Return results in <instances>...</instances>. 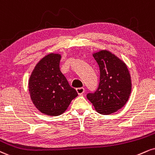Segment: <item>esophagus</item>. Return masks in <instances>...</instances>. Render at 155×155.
<instances>
[{"label": "esophagus", "instance_id": "obj_1", "mask_svg": "<svg viewBox=\"0 0 155 155\" xmlns=\"http://www.w3.org/2000/svg\"><path fill=\"white\" fill-rule=\"evenodd\" d=\"M76 92L78 93V94L79 95H82V94L84 93V88H83V87H80V88H77L76 89Z\"/></svg>", "mask_w": 155, "mask_h": 155}]
</instances>
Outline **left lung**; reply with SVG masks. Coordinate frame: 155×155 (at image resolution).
I'll use <instances>...</instances> for the list:
<instances>
[{"instance_id": "left-lung-1", "label": "left lung", "mask_w": 155, "mask_h": 155, "mask_svg": "<svg viewBox=\"0 0 155 155\" xmlns=\"http://www.w3.org/2000/svg\"><path fill=\"white\" fill-rule=\"evenodd\" d=\"M100 67V84L87 99L100 114L115 113L126 105L131 92V79L127 66L115 54L100 50L92 54Z\"/></svg>"}]
</instances>
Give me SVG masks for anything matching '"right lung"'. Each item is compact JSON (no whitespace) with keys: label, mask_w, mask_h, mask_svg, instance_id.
Listing matches in <instances>:
<instances>
[{"label":"right lung","mask_w":155,"mask_h":155,"mask_svg":"<svg viewBox=\"0 0 155 155\" xmlns=\"http://www.w3.org/2000/svg\"><path fill=\"white\" fill-rule=\"evenodd\" d=\"M61 55L50 53L37 63L29 79L31 102L39 111L50 116L63 114L78 95L59 68Z\"/></svg>","instance_id":"1"}]
</instances>
